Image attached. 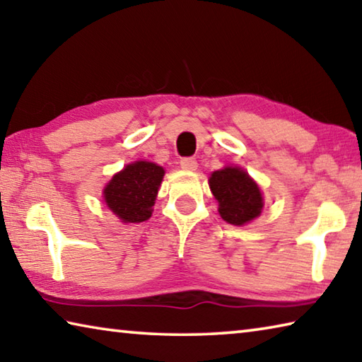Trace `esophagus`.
Wrapping results in <instances>:
<instances>
[{"label":"esophagus","mask_w":362,"mask_h":362,"mask_svg":"<svg viewBox=\"0 0 362 362\" xmlns=\"http://www.w3.org/2000/svg\"><path fill=\"white\" fill-rule=\"evenodd\" d=\"M180 165H181V168H185V170H191V171H194V170H197V160H195L194 157H185V158H181V162H180Z\"/></svg>","instance_id":"esophagus-1"}]
</instances>
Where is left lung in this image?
Listing matches in <instances>:
<instances>
[{
    "label": "left lung",
    "mask_w": 362,
    "mask_h": 362,
    "mask_svg": "<svg viewBox=\"0 0 362 362\" xmlns=\"http://www.w3.org/2000/svg\"><path fill=\"white\" fill-rule=\"evenodd\" d=\"M210 189L219 202L221 218L233 226H243L261 214L264 206L261 191L246 171L227 167L214 171Z\"/></svg>",
    "instance_id": "8db88e82"
}]
</instances>
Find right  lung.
<instances>
[{
    "label": "right lung",
    "instance_id": "right-lung-1",
    "mask_svg": "<svg viewBox=\"0 0 362 362\" xmlns=\"http://www.w3.org/2000/svg\"><path fill=\"white\" fill-rule=\"evenodd\" d=\"M163 168L152 162L127 165L105 187V202L122 223H143L152 214Z\"/></svg>",
    "mask_w": 362,
    "mask_h": 362
}]
</instances>
